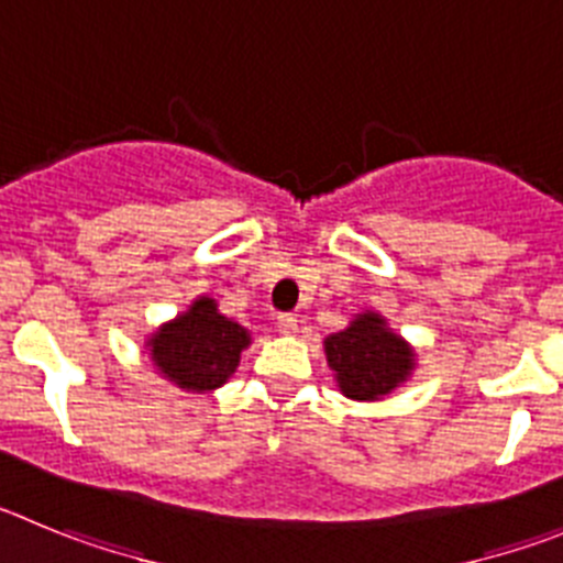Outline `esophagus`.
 <instances>
[{"mask_svg":"<svg viewBox=\"0 0 563 563\" xmlns=\"http://www.w3.org/2000/svg\"><path fill=\"white\" fill-rule=\"evenodd\" d=\"M277 331H280L283 336H294V333H297V317H294V313H280V317H277Z\"/></svg>","mask_w":563,"mask_h":563,"instance_id":"34e87169","label":"esophagus"}]
</instances>
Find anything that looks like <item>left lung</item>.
<instances>
[{"label": "left lung", "instance_id": "obj_1", "mask_svg": "<svg viewBox=\"0 0 563 563\" xmlns=\"http://www.w3.org/2000/svg\"><path fill=\"white\" fill-rule=\"evenodd\" d=\"M325 358L339 393L351 401H382L412 378L418 353L378 311H362L325 336Z\"/></svg>", "mask_w": 563, "mask_h": 563}]
</instances>
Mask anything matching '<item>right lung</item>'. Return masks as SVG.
<instances>
[{"mask_svg": "<svg viewBox=\"0 0 563 563\" xmlns=\"http://www.w3.org/2000/svg\"><path fill=\"white\" fill-rule=\"evenodd\" d=\"M250 344L252 333L224 317L219 302L207 294L145 336L151 367L185 393L224 387Z\"/></svg>", "mask_w": 563, "mask_h": 563, "instance_id": "obj_1", "label": "right lung"}]
</instances>
